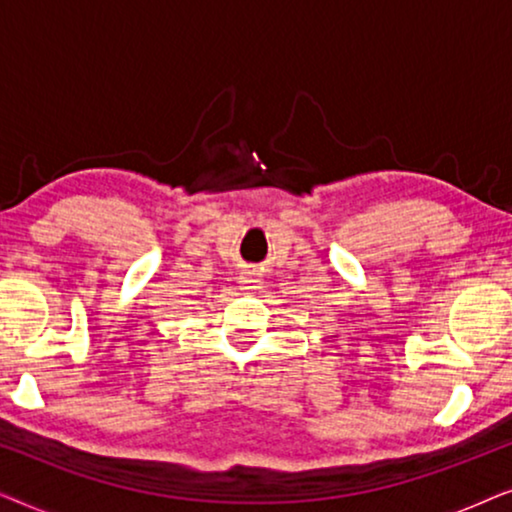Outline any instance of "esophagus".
I'll return each mask as SVG.
<instances>
[{"mask_svg":"<svg viewBox=\"0 0 512 512\" xmlns=\"http://www.w3.org/2000/svg\"><path fill=\"white\" fill-rule=\"evenodd\" d=\"M240 284H242L244 291H256V289H261V279L254 277V275H244V277H240Z\"/></svg>","mask_w":512,"mask_h":512,"instance_id":"34e87169","label":"esophagus"}]
</instances>
